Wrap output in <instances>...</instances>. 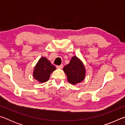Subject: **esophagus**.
Instances as JSON below:
<instances>
[{
	"instance_id": "34e87169",
	"label": "esophagus",
	"mask_w": 125,
	"mask_h": 125,
	"mask_svg": "<svg viewBox=\"0 0 125 125\" xmlns=\"http://www.w3.org/2000/svg\"><path fill=\"white\" fill-rule=\"evenodd\" d=\"M56 68H57V69H62V68H63V65L61 64V65H57Z\"/></svg>"
}]
</instances>
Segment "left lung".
I'll list each match as a JSON object with an SVG mask.
<instances>
[{"label":"left lung","instance_id":"8db88e82","mask_svg":"<svg viewBox=\"0 0 125 125\" xmlns=\"http://www.w3.org/2000/svg\"><path fill=\"white\" fill-rule=\"evenodd\" d=\"M63 71L67 75V80L72 85L83 82L85 78L86 69L82 61L74 56L70 62L63 67Z\"/></svg>","mask_w":125,"mask_h":125}]
</instances>
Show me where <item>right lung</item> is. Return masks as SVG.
<instances>
[{
	"mask_svg": "<svg viewBox=\"0 0 125 125\" xmlns=\"http://www.w3.org/2000/svg\"><path fill=\"white\" fill-rule=\"evenodd\" d=\"M56 68L45 57H42L35 65L33 72V77L39 83H44L48 80L51 74Z\"/></svg>",
	"mask_w": 125,
	"mask_h": 125,
	"instance_id": "add662e5",
	"label": "right lung"
}]
</instances>
